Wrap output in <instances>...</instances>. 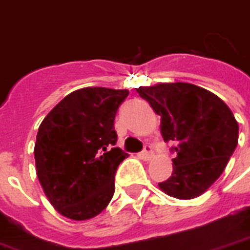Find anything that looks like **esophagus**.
Masks as SVG:
<instances>
[{
	"instance_id": "34e87169",
	"label": "esophagus",
	"mask_w": 250,
	"mask_h": 250,
	"mask_svg": "<svg viewBox=\"0 0 250 250\" xmlns=\"http://www.w3.org/2000/svg\"><path fill=\"white\" fill-rule=\"evenodd\" d=\"M139 158L143 159V160H146V162H148V160H151V159L153 158L152 147H151V146H146L143 151H142V152L139 153Z\"/></svg>"
}]
</instances>
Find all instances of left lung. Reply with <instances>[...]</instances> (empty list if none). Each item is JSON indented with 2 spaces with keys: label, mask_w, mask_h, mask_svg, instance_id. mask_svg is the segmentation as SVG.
Segmentation results:
<instances>
[{
  "label": "left lung",
  "mask_w": 250,
  "mask_h": 250,
  "mask_svg": "<svg viewBox=\"0 0 250 250\" xmlns=\"http://www.w3.org/2000/svg\"><path fill=\"white\" fill-rule=\"evenodd\" d=\"M140 97L160 116L164 142L173 144L172 173L159 188L171 197H199L224 172L238 143L233 112L213 92L191 83L140 86Z\"/></svg>",
  "instance_id": "8db88e82"
}]
</instances>
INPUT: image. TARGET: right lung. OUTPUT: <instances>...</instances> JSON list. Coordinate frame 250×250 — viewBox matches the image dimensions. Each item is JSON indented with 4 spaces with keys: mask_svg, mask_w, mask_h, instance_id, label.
<instances>
[{
    "mask_svg": "<svg viewBox=\"0 0 250 250\" xmlns=\"http://www.w3.org/2000/svg\"><path fill=\"white\" fill-rule=\"evenodd\" d=\"M127 95L128 90L79 88L41 123L34 146L37 177L50 204L67 219H92L114 196L116 168L128 156L114 147V120Z\"/></svg>",
    "mask_w": 250,
    "mask_h": 250,
    "instance_id": "obj_1",
    "label": "right lung"
}]
</instances>
